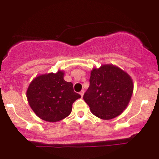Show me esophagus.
<instances>
[{
	"instance_id": "1",
	"label": "esophagus",
	"mask_w": 159,
	"mask_h": 159,
	"mask_svg": "<svg viewBox=\"0 0 159 159\" xmlns=\"http://www.w3.org/2000/svg\"><path fill=\"white\" fill-rule=\"evenodd\" d=\"M84 92L83 90H82V91H81V92H80V95H81V97H83V96H84Z\"/></svg>"
}]
</instances>
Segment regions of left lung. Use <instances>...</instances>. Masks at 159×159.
Here are the masks:
<instances>
[{"instance_id":"obj_1","label":"left lung","mask_w":159,"mask_h":159,"mask_svg":"<svg viewBox=\"0 0 159 159\" xmlns=\"http://www.w3.org/2000/svg\"><path fill=\"white\" fill-rule=\"evenodd\" d=\"M133 90V80L125 71L110 63L102 64L91 70L90 87L84 95V100L93 114L109 120L126 108Z\"/></svg>"}]
</instances>
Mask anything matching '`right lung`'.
<instances>
[{"label": "right lung", "instance_id": "1", "mask_svg": "<svg viewBox=\"0 0 159 159\" xmlns=\"http://www.w3.org/2000/svg\"><path fill=\"white\" fill-rule=\"evenodd\" d=\"M64 71L36 76L29 84L26 96L36 116L54 123L63 120L72 112V104L81 96L74 92L73 84L63 79Z\"/></svg>", "mask_w": 159, "mask_h": 159}]
</instances>
